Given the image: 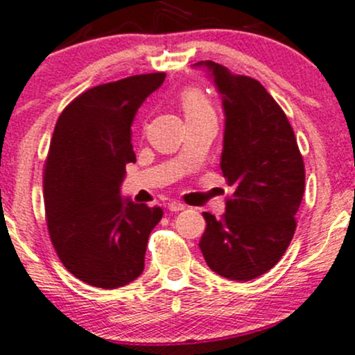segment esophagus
<instances>
[{"label":"esophagus","mask_w":355,"mask_h":355,"mask_svg":"<svg viewBox=\"0 0 355 355\" xmlns=\"http://www.w3.org/2000/svg\"><path fill=\"white\" fill-rule=\"evenodd\" d=\"M168 209H169L171 212L184 211V209H186V204H182V202H179V201H171V202L168 204Z\"/></svg>","instance_id":"34e87169"}]
</instances>
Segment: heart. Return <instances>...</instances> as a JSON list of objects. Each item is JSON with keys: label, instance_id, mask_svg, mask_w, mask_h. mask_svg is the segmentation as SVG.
<instances>
[{"label": "heart", "instance_id": "1", "mask_svg": "<svg viewBox=\"0 0 355 355\" xmlns=\"http://www.w3.org/2000/svg\"><path fill=\"white\" fill-rule=\"evenodd\" d=\"M181 106L186 119L201 118V116H214L212 106L207 98L198 89H186L181 94Z\"/></svg>", "mask_w": 355, "mask_h": 355}]
</instances>
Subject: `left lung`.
<instances>
[{
    "label": "left lung",
    "instance_id": "left-lung-1",
    "mask_svg": "<svg viewBox=\"0 0 355 355\" xmlns=\"http://www.w3.org/2000/svg\"><path fill=\"white\" fill-rule=\"evenodd\" d=\"M223 99L220 169L232 198L226 214L202 212L201 252L207 266L232 281H251L277 264L295 231L306 171L293 126L266 87L214 61H199Z\"/></svg>",
    "mask_w": 355,
    "mask_h": 355
}]
</instances>
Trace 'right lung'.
I'll use <instances>...</instances> for the list:
<instances>
[{
    "instance_id": "obj_1",
    "label": "right lung",
    "mask_w": 355,
    "mask_h": 355,
    "mask_svg": "<svg viewBox=\"0 0 355 355\" xmlns=\"http://www.w3.org/2000/svg\"><path fill=\"white\" fill-rule=\"evenodd\" d=\"M166 74H137L91 87L64 107L44 164L51 243L86 284L116 289L144 270L146 245L161 207L123 199L126 164L136 161L131 124Z\"/></svg>"
}]
</instances>
